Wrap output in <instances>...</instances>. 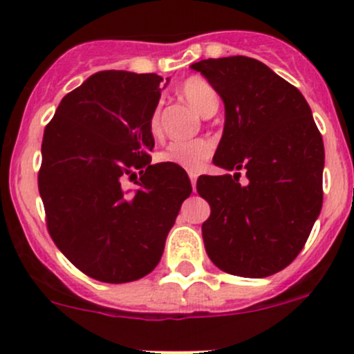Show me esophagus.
<instances>
[{"label": "esophagus", "mask_w": 354, "mask_h": 354, "mask_svg": "<svg viewBox=\"0 0 354 354\" xmlns=\"http://www.w3.org/2000/svg\"><path fill=\"white\" fill-rule=\"evenodd\" d=\"M188 176H190L192 188H194V192H195V187H197V173H188Z\"/></svg>", "instance_id": "esophagus-1"}]
</instances>
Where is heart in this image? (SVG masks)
Returning <instances> with one entry per match:
<instances>
[{"label":"heart","instance_id":"b5f03b06","mask_svg":"<svg viewBox=\"0 0 354 354\" xmlns=\"http://www.w3.org/2000/svg\"><path fill=\"white\" fill-rule=\"evenodd\" d=\"M181 95L198 111L202 116H210L217 111L219 106V97L214 91L212 85L200 77H190L181 84ZM149 131L154 138L162 135V123H160V111L154 109V113L149 118ZM214 152V144L207 138H197V140H176L171 142L164 151L156 156L159 162L176 164L188 171H198L207 160L210 159Z\"/></svg>","mask_w":354,"mask_h":354}]
</instances>
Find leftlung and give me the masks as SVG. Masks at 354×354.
Instances as JSON below:
<instances>
[{"instance_id":"1","label":"left lung","mask_w":354,"mask_h":354,"mask_svg":"<svg viewBox=\"0 0 354 354\" xmlns=\"http://www.w3.org/2000/svg\"><path fill=\"white\" fill-rule=\"evenodd\" d=\"M226 109L214 164L197 192L210 205L202 224L209 259L241 277H267L298 257L322 209L324 142L301 92L262 62L246 56L192 65Z\"/></svg>"}]
</instances>
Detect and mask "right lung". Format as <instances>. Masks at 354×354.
I'll return each mask as SVG.
<instances>
[{
	"instance_id": "add662e5",
	"label": "right lung",
	"mask_w": 354,
	"mask_h": 354,
	"mask_svg": "<svg viewBox=\"0 0 354 354\" xmlns=\"http://www.w3.org/2000/svg\"><path fill=\"white\" fill-rule=\"evenodd\" d=\"M162 77L99 71L59 102L42 138L39 194L53 241L92 279L121 284L156 269L192 183L151 164L149 118ZM141 178L136 179V171ZM127 177L138 180L124 191Z\"/></svg>"
}]
</instances>
